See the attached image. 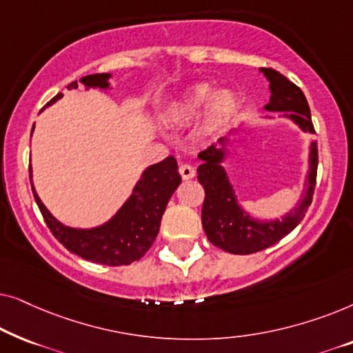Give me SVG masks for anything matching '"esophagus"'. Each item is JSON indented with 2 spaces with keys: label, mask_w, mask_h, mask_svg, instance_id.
Segmentation results:
<instances>
[{
  "label": "esophagus",
  "mask_w": 353,
  "mask_h": 353,
  "mask_svg": "<svg viewBox=\"0 0 353 353\" xmlns=\"http://www.w3.org/2000/svg\"><path fill=\"white\" fill-rule=\"evenodd\" d=\"M180 175L183 180H191V178L196 176L194 167L188 165V163H183V165H180Z\"/></svg>",
  "instance_id": "obj_1"
}]
</instances>
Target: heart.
I'll return each instance as SVG.
<instances>
[{"label": "heart", "mask_w": 353, "mask_h": 353, "mask_svg": "<svg viewBox=\"0 0 353 353\" xmlns=\"http://www.w3.org/2000/svg\"><path fill=\"white\" fill-rule=\"evenodd\" d=\"M207 108V122L214 127L223 125L233 119L239 108V98L233 90H220L214 94V86L197 83L186 90L180 99L168 110V117L173 123L185 125L194 120Z\"/></svg>", "instance_id": "1"}]
</instances>
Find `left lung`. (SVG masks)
I'll return each mask as SVG.
<instances>
[{
    "instance_id": "1",
    "label": "left lung",
    "mask_w": 353,
    "mask_h": 353,
    "mask_svg": "<svg viewBox=\"0 0 353 353\" xmlns=\"http://www.w3.org/2000/svg\"><path fill=\"white\" fill-rule=\"evenodd\" d=\"M260 72L267 77L272 91L270 103L265 105V109L270 112H284L283 117L291 119L303 132L315 133L310 108L302 90L276 70L260 69ZM220 143L221 148H215L212 144L205 151L199 152L202 163L197 167V180L205 191L204 204H202V228L210 243L223 249L225 252L238 255L259 252L276 244L279 239L291 233L305 216L312 204L316 183V141L310 144V156H308L310 170L305 181L307 190L302 194L301 202H297L294 210L284 215L283 220L270 221L255 220L241 207L233 185L221 165L226 157L225 144L228 143V139L221 138Z\"/></svg>"
}]
</instances>
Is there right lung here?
<instances>
[{"mask_svg":"<svg viewBox=\"0 0 353 353\" xmlns=\"http://www.w3.org/2000/svg\"><path fill=\"white\" fill-rule=\"evenodd\" d=\"M109 79L110 74H94L80 79V83H83L86 88L108 90ZM77 88H79L77 81L67 85V90ZM61 98V93L56 94L46 105H51ZM180 183L181 176L178 173L175 157L170 156L163 159L162 162L154 163L143 172L137 186L133 188V192L117 214L104 225L90 230L70 228V226L62 225L51 215V212L38 197L33 183L32 191L48 228L69 252L90 262L120 267V265L137 262L151 248L157 238L168 201Z\"/></svg>","mask_w":353,"mask_h":353,"instance_id":"add662e5","label":"right lung"}]
</instances>
